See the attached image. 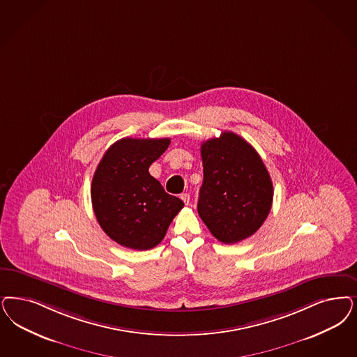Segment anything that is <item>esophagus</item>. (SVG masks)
Wrapping results in <instances>:
<instances>
[{"label": "esophagus", "instance_id": "obj_1", "mask_svg": "<svg viewBox=\"0 0 357 357\" xmlns=\"http://www.w3.org/2000/svg\"><path fill=\"white\" fill-rule=\"evenodd\" d=\"M181 199L185 202V204H188V203H190V194H187V192L182 194Z\"/></svg>", "mask_w": 357, "mask_h": 357}]
</instances>
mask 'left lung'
<instances>
[{
    "label": "left lung",
    "mask_w": 357,
    "mask_h": 357,
    "mask_svg": "<svg viewBox=\"0 0 357 357\" xmlns=\"http://www.w3.org/2000/svg\"><path fill=\"white\" fill-rule=\"evenodd\" d=\"M203 185L197 213L219 241L236 244L266 220L273 203L271 175L255 148L232 132L202 144Z\"/></svg>",
    "instance_id": "left-lung-1"
}]
</instances>
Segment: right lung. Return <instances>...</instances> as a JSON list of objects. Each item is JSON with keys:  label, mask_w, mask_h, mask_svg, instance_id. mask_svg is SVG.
I'll list each match as a JSON object with an SVG mask.
<instances>
[{"label": "right lung", "mask_w": 357, "mask_h": 357, "mask_svg": "<svg viewBox=\"0 0 357 357\" xmlns=\"http://www.w3.org/2000/svg\"><path fill=\"white\" fill-rule=\"evenodd\" d=\"M169 145L170 138H123L100 160L91 185L92 207L102 231L117 244L135 250L158 245L183 208V202L149 172Z\"/></svg>", "instance_id": "obj_1"}]
</instances>
